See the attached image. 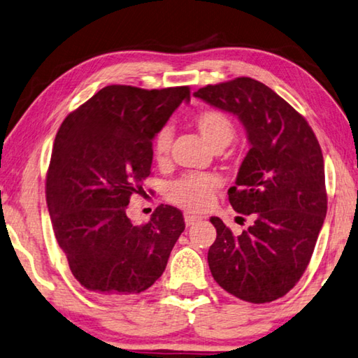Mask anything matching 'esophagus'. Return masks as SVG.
Returning a JSON list of instances; mask_svg holds the SVG:
<instances>
[{
  "label": "esophagus",
  "mask_w": 358,
  "mask_h": 358,
  "mask_svg": "<svg viewBox=\"0 0 358 358\" xmlns=\"http://www.w3.org/2000/svg\"><path fill=\"white\" fill-rule=\"evenodd\" d=\"M199 219L200 217H197V216H191V214H186V216H185V224H186V227H191V225H194L196 222H199Z\"/></svg>",
  "instance_id": "34e87169"
}]
</instances>
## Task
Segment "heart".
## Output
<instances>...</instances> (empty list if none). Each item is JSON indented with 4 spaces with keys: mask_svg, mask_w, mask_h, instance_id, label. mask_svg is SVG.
<instances>
[{
    "mask_svg": "<svg viewBox=\"0 0 358 358\" xmlns=\"http://www.w3.org/2000/svg\"><path fill=\"white\" fill-rule=\"evenodd\" d=\"M196 127L208 145L222 150L235 138L236 128L229 115L217 109H205L197 114ZM172 131L162 128L155 136L152 152L158 164H166L171 153ZM219 181L213 175H185L167 186L166 199L189 213H201L214 203Z\"/></svg>",
    "mask_w": 358,
    "mask_h": 358,
    "instance_id": "heart-1",
    "label": "heart"
}]
</instances>
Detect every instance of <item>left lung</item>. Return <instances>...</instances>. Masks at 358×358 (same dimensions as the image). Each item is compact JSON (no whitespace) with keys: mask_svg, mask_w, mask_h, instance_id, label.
Masks as SVG:
<instances>
[{"mask_svg":"<svg viewBox=\"0 0 358 358\" xmlns=\"http://www.w3.org/2000/svg\"><path fill=\"white\" fill-rule=\"evenodd\" d=\"M194 96L236 115L250 144L229 200L253 224L236 236L219 217L210 219L217 231L210 271L238 299L272 302L303 275L326 219L320 142L289 103L252 78L201 87Z\"/></svg>","mask_w":358,"mask_h":358,"instance_id":"obj_1","label":"left lung"}]
</instances>
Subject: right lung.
<instances>
[{
	"instance_id": "1",
	"label": "right lung",
	"mask_w": 358,
	"mask_h": 358,
	"mask_svg": "<svg viewBox=\"0 0 358 358\" xmlns=\"http://www.w3.org/2000/svg\"><path fill=\"white\" fill-rule=\"evenodd\" d=\"M189 87L106 86L70 113L47 173L51 225L84 288L119 299L150 288L185 230L183 213L159 205L147 224L128 217L150 175L153 139L189 100Z\"/></svg>"
}]
</instances>
